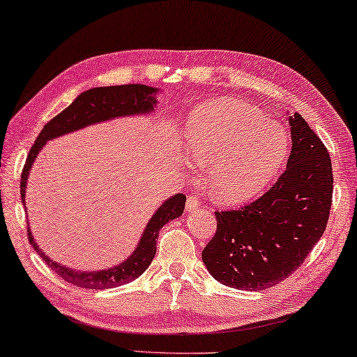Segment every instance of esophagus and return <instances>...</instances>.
Instances as JSON below:
<instances>
[{"label": "esophagus", "instance_id": "1", "mask_svg": "<svg viewBox=\"0 0 357 357\" xmlns=\"http://www.w3.org/2000/svg\"><path fill=\"white\" fill-rule=\"evenodd\" d=\"M199 206V202L198 198L195 197V195H190L187 198V203H185V208H187V211H195V209H198Z\"/></svg>", "mask_w": 357, "mask_h": 357}]
</instances>
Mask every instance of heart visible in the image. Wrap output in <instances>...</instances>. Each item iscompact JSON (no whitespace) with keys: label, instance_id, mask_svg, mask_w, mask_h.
I'll use <instances>...</instances> for the list:
<instances>
[{"label":"heart","instance_id":"1","mask_svg":"<svg viewBox=\"0 0 357 357\" xmlns=\"http://www.w3.org/2000/svg\"><path fill=\"white\" fill-rule=\"evenodd\" d=\"M185 154L208 169V192L236 204L261 193L284 164V126L237 100L216 99L192 110L182 130Z\"/></svg>","mask_w":357,"mask_h":357}]
</instances>
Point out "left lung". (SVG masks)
Here are the masks:
<instances>
[{
    "instance_id": "left-lung-1",
    "label": "left lung",
    "mask_w": 357,
    "mask_h": 357,
    "mask_svg": "<svg viewBox=\"0 0 357 357\" xmlns=\"http://www.w3.org/2000/svg\"><path fill=\"white\" fill-rule=\"evenodd\" d=\"M292 148L286 170L241 209L216 213L218 229L202 258L214 280L241 291H261L286 280L324 236L333 172L326 148L299 114H289Z\"/></svg>"
}]
</instances>
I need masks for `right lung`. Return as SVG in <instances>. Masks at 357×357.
<instances>
[{"instance_id": "right-lung-1", "label": "right lung", "mask_w": 357, "mask_h": 357, "mask_svg": "<svg viewBox=\"0 0 357 357\" xmlns=\"http://www.w3.org/2000/svg\"><path fill=\"white\" fill-rule=\"evenodd\" d=\"M160 89L146 84H125V86H105V87H92L81 92L71 105H68L61 114L52 119L43 126L40 135L37 136L36 144L31 148L27 155L26 165L22 170L21 178V198L26 208V188L29 174H31L32 165L36 162L37 155L40 154L48 141L60 138V136L70 135L73 131H79L91 125L104 123V121L123 119V116H143L153 114L158 107V94ZM185 195L177 193L162 202L158 206L153 216L146 224L143 234H141L138 245L135 250L120 261L119 265L105 268V270H75L68 268L61 263L53 261L50 257L45 255L42 248H38L36 238L32 236L31 227H29V241L36 248L48 266L56 273L63 280L71 282V284L86 287V289H109L126 282L136 280L148 270L155 255V243H158L159 231L164 224L172 219L182 216L185 208Z\"/></svg>"}]
</instances>
